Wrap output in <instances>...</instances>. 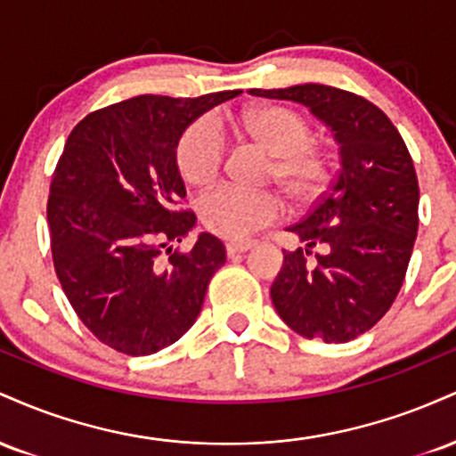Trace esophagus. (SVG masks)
I'll return each mask as SVG.
<instances>
[{
  "instance_id": "1",
  "label": "esophagus",
  "mask_w": 456,
  "mask_h": 456,
  "mask_svg": "<svg viewBox=\"0 0 456 456\" xmlns=\"http://www.w3.org/2000/svg\"><path fill=\"white\" fill-rule=\"evenodd\" d=\"M227 255L229 257H233V255H240V253H246L248 248H253V242H227Z\"/></svg>"
}]
</instances>
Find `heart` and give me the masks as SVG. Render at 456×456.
Instances as JSON below:
<instances>
[{
    "label": "heart",
    "mask_w": 456,
    "mask_h": 456,
    "mask_svg": "<svg viewBox=\"0 0 456 456\" xmlns=\"http://www.w3.org/2000/svg\"><path fill=\"white\" fill-rule=\"evenodd\" d=\"M244 130L259 148L272 154L268 175L279 180L297 201L315 197L328 177L326 159L313 145V128L294 109L261 107L246 113ZM177 169L188 184L210 186L227 160V137L216 115H201L188 124L175 148ZM281 199L272 191L221 186L199 199V218L208 232L221 238H250L274 223Z\"/></svg>",
    "instance_id": "1"
}]
</instances>
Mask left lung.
Wrapping results in <instances>:
<instances>
[{"label":"left lung","mask_w":456,"mask_h":456,"mask_svg":"<svg viewBox=\"0 0 456 456\" xmlns=\"http://www.w3.org/2000/svg\"><path fill=\"white\" fill-rule=\"evenodd\" d=\"M253 96L302 102L332 128L341 169L296 233L305 248L282 250L270 294L294 332L347 343L388 313L405 281L418 233V177L390 118L358 94L305 83Z\"/></svg>","instance_id":"1"}]
</instances>
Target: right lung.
<instances>
[{
  "mask_svg": "<svg viewBox=\"0 0 456 456\" xmlns=\"http://www.w3.org/2000/svg\"><path fill=\"white\" fill-rule=\"evenodd\" d=\"M238 94L134 96L86 115L66 141L46 203L53 265L83 326L115 352L148 355L184 337L227 261L212 233L171 246L197 221L175 148L188 124Z\"/></svg>",
  "mask_w": 456,
  "mask_h": 456,
  "instance_id": "1",
  "label": "right lung"
}]
</instances>
